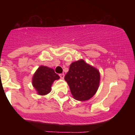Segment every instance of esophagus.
<instances>
[{"label":"esophagus","instance_id":"obj_1","mask_svg":"<svg viewBox=\"0 0 135 135\" xmlns=\"http://www.w3.org/2000/svg\"><path fill=\"white\" fill-rule=\"evenodd\" d=\"M60 78L61 79H64V77H65V75H64V74H60Z\"/></svg>","mask_w":135,"mask_h":135}]
</instances>
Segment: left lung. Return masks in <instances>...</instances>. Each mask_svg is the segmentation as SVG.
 <instances>
[{
	"label": "left lung",
	"mask_w": 135,
	"mask_h": 135,
	"mask_svg": "<svg viewBox=\"0 0 135 135\" xmlns=\"http://www.w3.org/2000/svg\"><path fill=\"white\" fill-rule=\"evenodd\" d=\"M100 79L99 71L83 60L73 62L65 76L73 97L79 101H86L93 97Z\"/></svg>",
	"instance_id": "8db88e82"
}]
</instances>
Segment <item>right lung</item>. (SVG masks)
Instances as JSON below:
<instances>
[{
  "label": "right lung",
  "mask_w": 135,
  "mask_h": 135,
  "mask_svg": "<svg viewBox=\"0 0 135 135\" xmlns=\"http://www.w3.org/2000/svg\"><path fill=\"white\" fill-rule=\"evenodd\" d=\"M59 79L60 77L53 69L46 66H41L34 74L32 84L38 94L45 95L51 91L53 82Z\"/></svg>",
  "instance_id": "add662e5"
}]
</instances>
